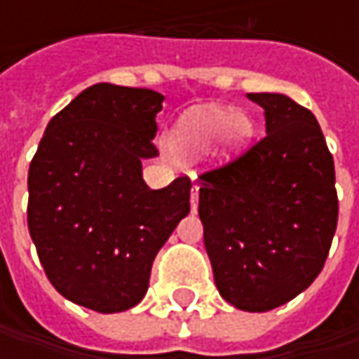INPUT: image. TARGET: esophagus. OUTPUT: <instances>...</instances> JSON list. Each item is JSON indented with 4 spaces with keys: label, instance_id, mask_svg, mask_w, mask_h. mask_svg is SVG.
Segmentation results:
<instances>
[{
    "label": "esophagus",
    "instance_id": "esophagus-1",
    "mask_svg": "<svg viewBox=\"0 0 359 359\" xmlns=\"http://www.w3.org/2000/svg\"><path fill=\"white\" fill-rule=\"evenodd\" d=\"M189 201H191V212L196 214V212H198V201H200V186H198V184H194V187H191Z\"/></svg>",
    "mask_w": 359,
    "mask_h": 359
}]
</instances>
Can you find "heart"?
<instances>
[{
  "mask_svg": "<svg viewBox=\"0 0 359 359\" xmlns=\"http://www.w3.org/2000/svg\"><path fill=\"white\" fill-rule=\"evenodd\" d=\"M252 126L245 116L222 107L198 109L180 119L172 133V144L182 151H198L222 137L228 149L240 147L250 137Z\"/></svg>",
  "mask_w": 359,
  "mask_h": 359,
  "instance_id": "b5f03b06",
  "label": "heart"
}]
</instances>
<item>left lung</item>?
<instances>
[{
  "label": "left lung",
  "mask_w": 359,
  "mask_h": 359,
  "mask_svg": "<svg viewBox=\"0 0 359 359\" xmlns=\"http://www.w3.org/2000/svg\"><path fill=\"white\" fill-rule=\"evenodd\" d=\"M266 135L200 175L203 243L222 297L268 311L320 276L338 226L334 158L318 119L282 93H248Z\"/></svg>",
  "instance_id": "8db88e82"
}]
</instances>
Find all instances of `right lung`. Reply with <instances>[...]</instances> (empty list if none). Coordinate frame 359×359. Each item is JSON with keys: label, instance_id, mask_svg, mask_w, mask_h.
<instances>
[{"label": "right lung", "instance_id": "1", "mask_svg": "<svg viewBox=\"0 0 359 359\" xmlns=\"http://www.w3.org/2000/svg\"><path fill=\"white\" fill-rule=\"evenodd\" d=\"M163 95L95 83L48 123L27 175V228L51 285L116 313L144 299L161 245L189 214V177L149 189L142 159Z\"/></svg>", "mask_w": 359, "mask_h": 359}]
</instances>
